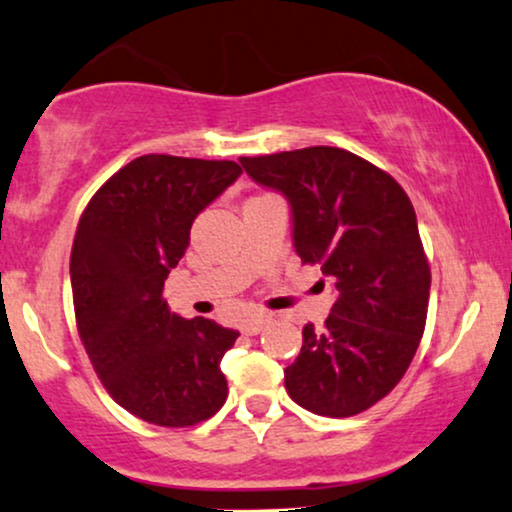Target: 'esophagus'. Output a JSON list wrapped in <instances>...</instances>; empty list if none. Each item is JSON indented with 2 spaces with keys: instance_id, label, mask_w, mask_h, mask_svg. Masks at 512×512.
<instances>
[{
  "instance_id": "34e87169",
  "label": "esophagus",
  "mask_w": 512,
  "mask_h": 512,
  "mask_svg": "<svg viewBox=\"0 0 512 512\" xmlns=\"http://www.w3.org/2000/svg\"><path fill=\"white\" fill-rule=\"evenodd\" d=\"M269 323V316H264V314H255V316H250V319H245L243 323H241V331L245 333V335H257L262 331L264 326H267Z\"/></svg>"
}]
</instances>
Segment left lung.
<instances>
[{
	"instance_id": "1",
	"label": "left lung",
	"mask_w": 512,
	"mask_h": 512,
	"mask_svg": "<svg viewBox=\"0 0 512 512\" xmlns=\"http://www.w3.org/2000/svg\"><path fill=\"white\" fill-rule=\"evenodd\" d=\"M293 210L302 264L331 278L338 300L321 331L302 328L286 390L302 409L349 418L394 390L428 319L430 264L406 191L380 167L333 146L241 158Z\"/></svg>"
}]
</instances>
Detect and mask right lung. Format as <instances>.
Wrapping results in <instances>:
<instances>
[{
  "label": "right lung",
  "mask_w": 512,
  "mask_h": 512,
  "mask_svg": "<svg viewBox=\"0 0 512 512\" xmlns=\"http://www.w3.org/2000/svg\"><path fill=\"white\" fill-rule=\"evenodd\" d=\"M234 160L141 155L84 208L70 252L77 333L122 409L163 428H189L222 409V357L238 331L181 319L163 297L193 219L241 177Z\"/></svg>",
  "instance_id": "obj_1"
}]
</instances>
